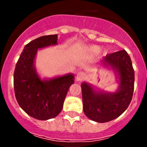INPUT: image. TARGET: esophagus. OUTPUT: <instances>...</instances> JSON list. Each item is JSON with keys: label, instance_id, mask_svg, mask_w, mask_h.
<instances>
[{"label": "esophagus", "instance_id": "1", "mask_svg": "<svg viewBox=\"0 0 147 147\" xmlns=\"http://www.w3.org/2000/svg\"><path fill=\"white\" fill-rule=\"evenodd\" d=\"M86 75L82 72H79L77 75V81H82L85 79Z\"/></svg>", "mask_w": 147, "mask_h": 147}]
</instances>
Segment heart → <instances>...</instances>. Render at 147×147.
Masks as SVG:
<instances>
[{
	"mask_svg": "<svg viewBox=\"0 0 147 147\" xmlns=\"http://www.w3.org/2000/svg\"><path fill=\"white\" fill-rule=\"evenodd\" d=\"M89 50H90V53L94 54V53H97L99 51H100V46H98V45H92V46H91V47H90Z\"/></svg>",
	"mask_w": 147,
	"mask_h": 147,
	"instance_id": "1",
	"label": "heart"
}]
</instances>
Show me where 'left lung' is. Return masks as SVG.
I'll list each match as a JSON object with an SVG mask.
<instances>
[{
	"label": "left lung",
	"instance_id": "8db88e82",
	"mask_svg": "<svg viewBox=\"0 0 147 147\" xmlns=\"http://www.w3.org/2000/svg\"><path fill=\"white\" fill-rule=\"evenodd\" d=\"M102 64L110 67L119 76V89L114 93L97 92L82 82L83 110L91 120L107 122L120 116L129 105L134 92V71L131 58L124 50L107 55Z\"/></svg>",
	"mask_w": 147,
	"mask_h": 147
}]
</instances>
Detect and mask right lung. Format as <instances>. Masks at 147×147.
Returning <instances> with one entry per match:
<instances>
[{
	"instance_id": "obj_1",
	"label": "right lung",
	"mask_w": 147,
	"mask_h": 147,
	"mask_svg": "<svg viewBox=\"0 0 147 147\" xmlns=\"http://www.w3.org/2000/svg\"><path fill=\"white\" fill-rule=\"evenodd\" d=\"M57 43V35L41 36L27 44L22 52L14 72V91L20 107L36 119L55 117L62 111L65 97L75 82L72 74L41 80L34 62L38 49Z\"/></svg>"
}]
</instances>
